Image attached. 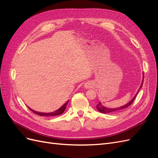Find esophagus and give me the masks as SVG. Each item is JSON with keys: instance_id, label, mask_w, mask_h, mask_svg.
Listing matches in <instances>:
<instances>
[{"instance_id": "esophagus-1", "label": "esophagus", "mask_w": 158, "mask_h": 158, "mask_svg": "<svg viewBox=\"0 0 158 158\" xmlns=\"http://www.w3.org/2000/svg\"><path fill=\"white\" fill-rule=\"evenodd\" d=\"M85 88H92V85H91L90 83L88 82V83H85Z\"/></svg>"}]
</instances>
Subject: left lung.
Returning a JSON list of instances; mask_svg holds the SVG:
<instances>
[{"instance_id": "8db88e82", "label": "left lung", "mask_w": 158, "mask_h": 158, "mask_svg": "<svg viewBox=\"0 0 158 158\" xmlns=\"http://www.w3.org/2000/svg\"><path fill=\"white\" fill-rule=\"evenodd\" d=\"M143 82H144V76H143V78H142V84H141V85L140 86V88H139V89L138 90V92H137V93H136V94L135 95V96H134V98L131 99V101H130L127 104H126V105H125V106H121V107H117V108H113V109H109V108H107V107H104L103 105L102 104V103L101 102H99L98 105H97V109L98 110V111H99V112H101V113H104V114H106V113H114V112H117V111H120V110H121V109H125V108H127V107H128L129 106H131V105L132 103V102L135 101V98H136V95H137V94H138V92H139V90H140V89L142 88V84H143Z\"/></svg>"}]
</instances>
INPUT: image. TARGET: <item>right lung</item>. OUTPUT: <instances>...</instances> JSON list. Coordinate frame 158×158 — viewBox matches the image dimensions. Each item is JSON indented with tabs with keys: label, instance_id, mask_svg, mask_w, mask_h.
<instances>
[{
	"label": "right lung",
	"instance_id": "right-lung-1",
	"mask_svg": "<svg viewBox=\"0 0 158 158\" xmlns=\"http://www.w3.org/2000/svg\"><path fill=\"white\" fill-rule=\"evenodd\" d=\"M69 103V101L66 102L63 106H62L60 108H59L58 110H56V111H54V112H52V113H40V112H37V111H33V110H32L31 109H30V107L29 108L31 111H33L34 113L37 114H39V115L40 116H55V115H59V114H61L62 113H63L64 110L66 109V106H67V104Z\"/></svg>",
	"mask_w": 158,
	"mask_h": 158
}]
</instances>
